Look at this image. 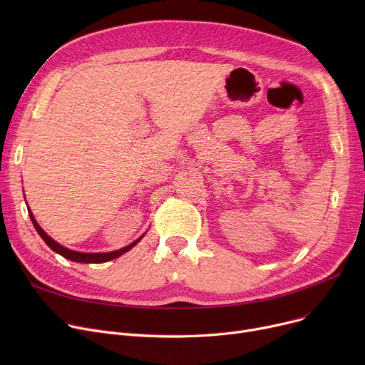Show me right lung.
Wrapping results in <instances>:
<instances>
[{
    "label": "right lung",
    "instance_id": "1",
    "mask_svg": "<svg viewBox=\"0 0 365 365\" xmlns=\"http://www.w3.org/2000/svg\"><path fill=\"white\" fill-rule=\"evenodd\" d=\"M28 212H29V217H31V220H32V223H34V226L36 229V232L40 234V237L46 241V244L51 248V250L56 252V253H59L61 256H63V257H66V259H69L72 262H78V263H103V262L112 260L115 257H120L124 253H127L128 250H131V248L136 245L142 240V237H143L142 235L139 240H136L134 242H131L130 245H127V247H124V248H121V250H117V252H109V253H80V252H72V250H69V248H65L59 242H56L54 240H51L43 231V229L40 227V225L36 223V220L34 219V216L31 213V210H28Z\"/></svg>",
    "mask_w": 365,
    "mask_h": 365
}]
</instances>
